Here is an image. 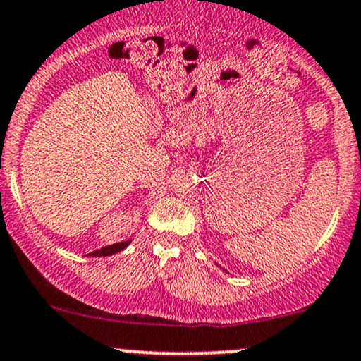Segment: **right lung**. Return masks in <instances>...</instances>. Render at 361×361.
I'll return each instance as SVG.
<instances>
[{
    "label": "right lung",
    "mask_w": 361,
    "mask_h": 361,
    "mask_svg": "<svg viewBox=\"0 0 361 361\" xmlns=\"http://www.w3.org/2000/svg\"><path fill=\"white\" fill-rule=\"evenodd\" d=\"M128 245H130V241H121V243H116V245H111V246H104V248L97 250V252L91 253V257H108V255L118 253V252H121V250H125Z\"/></svg>",
    "instance_id": "add662e5"
}]
</instances>
